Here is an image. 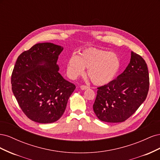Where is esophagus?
Listing matches in <instances>:
<instances>
[{"label": "esophagus", "mask_w": 160, "mask_h": 160, "mask_svg": "<svg viewBox=\"0 0 160 160\" xmlns=\"http://www.w3.org/2000/svg\"><path fill=\"white\" fill-rule=\"evenodd\" d=\"M80 88H81V90H85V89H89V87L88 86H86V85H81L80 87Z\"/></svg>", "instance_id": "obj_1"}]
</instances>
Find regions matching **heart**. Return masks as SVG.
<instances>
[{
    "mask_svg": "<svg viewBox=\"0 0 160 160\" xmlns=\"http://www.w3.org/2000/svg\"><path fill=\"white\" fill-rule=\"evenodd\" d=\"M120 67V59L115 53L92 47L81 51L78 55H72L67 63V72L71 78L83 75L87 68L92 83L99 86L112 81Z\"/></svg>",
    "mask_w": 160,
    "mask_h": 160,
    "instance_id": "obj_1",
    "label": "heart"
}]
</instances>
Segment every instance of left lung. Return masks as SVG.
Instances as JSON below:
<instances>
[{
    "label": "left lung",
    "mask_w": 160,
    "mask_h": 160,
    "mask_svg": "<svg viewBox=\"0 0 160 160\" xmlns=\"http://www.w3.org/2000/svg\"><path fill=\"white\" fill-rule=\"evenodd\" d=\"M148 66L133 52L126 69L117 79L98 88L93 111L98 119L108 123L128 119L146 100L149 91Z\"/></svg>",
    "instance_id": "obj_1"
}]
</instances>
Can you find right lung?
<instances>
[{
	"instance_id": "obj_1",
	"label": "right lung",
	"mask_w": 160,
	"mask_h": 160,
	"mask_svg": "<svg viewBox=\"0 0 160 160\" xmlns=\"http://www.w3.org/2000/svg\"><path fill=\"white\" fill-rule=\"evenodd\" d=\"M63 47L38 43L17 58L11 76L12 93L33 122L50 123L61 118L76 87L59 73L57 62Z\"/></svg>"
}]
</instances>
